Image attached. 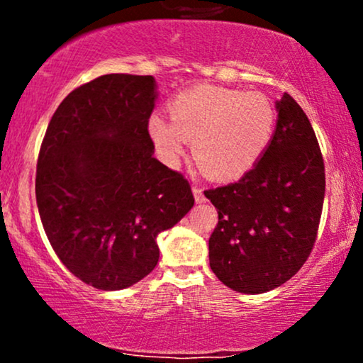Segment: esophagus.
Returning <instances> with one entry per match:
<instances>
[{"label": "esophagus", "instance_id": "esophagus-1", "mask_svg": "<svg viewBox=\"0 0 363 363\" xmlns=\"http://www.w3.org/2000/svg\"><path fill=\"white\" fill-rule=\"evenodd\" d=\"M193 193H194V199H196V201H198V203H203V201H205V193H203V187L201 186H199V184H194L193 186Z\"/></svg>", "mask_w": 363, "mask_h": 363}]
</instances>
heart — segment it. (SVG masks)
<instances>
[{
    "mask_svg": "<svg viewBox=\"0 0 363 363\" xmlns=\"http://www.w3.org/2000/svg\"><path fill=\"white\" fill-rule=\"evenodd\" d=\"M170 121L153 114L148 135L164 162L176 165L193 141L196 162L210 177L234 179L254 167L272 141L277 109L268 95L213 85L181 91Z\"/></svg>",
    "mask_w": 363,
    "mask_h": 363,
    "instance_id": "b5f03b06",
    "label": "heart"
}]
</instances>
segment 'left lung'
<instances>
[{"label":"left lung","mask_w":363,"mask_h":363,"mask_svg":"<svg viewBox=\"0 0 363 363\" xmlns=\"http://www.w3.org/2000/svg\"><path fill=\"white\" fill-rule=\"evenodd\" d=\"M277 129L237 182L205 191L218 210L210 268L228 289L262 294L289 281L311 256L323 213L324 158L294 97L277 102Z\"/></svg>","instance_id":"8db88e82"}]
</instances>
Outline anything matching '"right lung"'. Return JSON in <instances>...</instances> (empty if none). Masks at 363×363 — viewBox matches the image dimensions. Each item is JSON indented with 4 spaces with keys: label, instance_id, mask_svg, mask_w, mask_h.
Here are the masks:
<instances>
[{
    "label": "right lung",
    "instance_id": "1",
    "mask_svg": "<svg viewBox=\"0 0 363 363\" xmlns=\"http://www.w3.org/2000/svg\"><path fill=\"white\" fill-rule=\"evenodd\" d=\"M153 77L112 73L77 86L49 121L35 198L62 264L99 290L153 272L157 235L194 205L189 181L153 157Z\"/></svg>",
    "mask_w": 363,
    "mask_h": 363
}]
</instances>
